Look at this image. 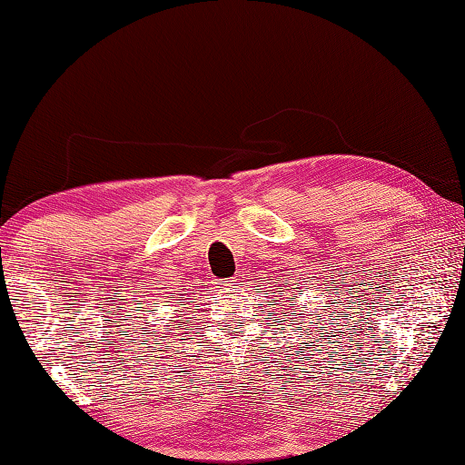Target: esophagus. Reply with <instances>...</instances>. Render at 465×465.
Instances as JSON below:
<instances>
[{"mask_svg":"<svg viewBox=\"0 0 465 465\" xmlns=\"http://www.w3.org/2000/svg\"><path fill=\"white\" fill-rule=\"evenodd\" d=\"M235 278H227V280H217V288H230V285H233Z\"/></svg>","mask_w":465,"mask_h":465,"instance_id":"obj_1","label":"esophagus"}]
</instances>
